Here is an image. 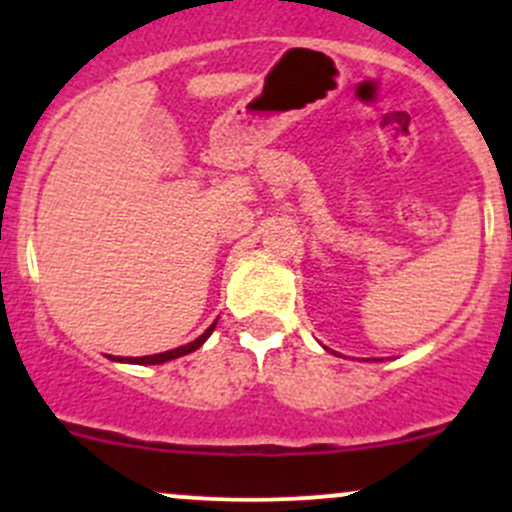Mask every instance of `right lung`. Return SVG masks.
<instances>
[{
	"mask_svg": "<svg viewBox=\"0 0 512 512\" xmlns=\"http://www.w3.org/2000/svg\"><path fill=\"white\" fill-rule=\"evenodd\" d=\"M215 324H218V322H213V324H210V327L205 329V332L200 334V337L195 339V342L185 344V347L170 349V352H163V354H153V356H118L116 361H126V364H163V361L178 359V356H185V354H190V352H195V349H200V347H203V344H205V339H208L210 334H213ZM111 359H113V356H111Z\"/></svg>",
	"mask_w": 512,
	"mask_h": 512,
	"instance_id": "obj_1",
	"label": "right lung"
}]
</instances>
